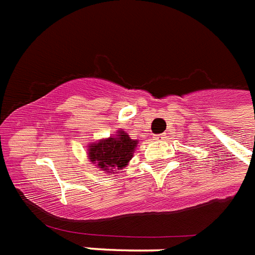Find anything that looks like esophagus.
<instances>
[{"mask_svg":"<svg viewBox=\"0 0 255 255\" xmlns=\"http://www.w3.org/2000/svg\"><path fill=\"white\" fill-rule=\"evenodd\" d=\"M155 140H165L166 139V133H161V135H156L155 137H154Z\"/></svg>","mask_w":255,"mask_h":255,"instance_id":"1","label":"esophagus"}]
</instances>
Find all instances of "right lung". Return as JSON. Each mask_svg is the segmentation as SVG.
<instances>
[{
  "mask_svg": "<svg viewBox=\"0 0 255 255\" xmlns=\"http://www.w3.org/2000/svg\"><path fill=\"white\" fill-rule=\"evenodd\" d=\"M137 140H133L124 131H118L116 136L101 139L89 144L88 158L104 171L116 173L128 165L133 156Z\"/></svg>",
  "mask_w": 255,
  "mask_h": 255,
  "instance_id": "add662e5",
  "label": "right lung"
}]
</instances>
